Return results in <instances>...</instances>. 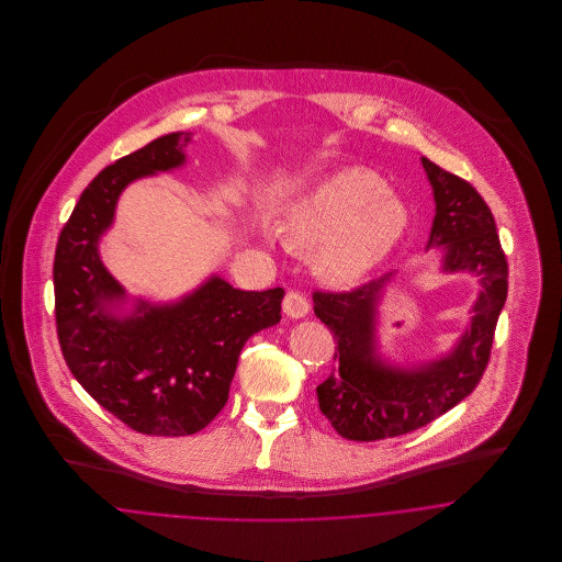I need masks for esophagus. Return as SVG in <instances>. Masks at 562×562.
<instances>
[{
	"label": "esophagus",
	"mask_w": 562,
	"mask_h": 562,
	"mask_svg": "<svg viewBox=\"0 0 562 562\" xmlns=\"http://www.w3.org/2000/svg\"><path fill=\"white\" fill-rule=\"evenodd\" d=\"M283 314L290 318H305L310 314V301L301 292L290 290L283 299Z\"/></svg>",
	"instance_id": "1"
}]
</instances>
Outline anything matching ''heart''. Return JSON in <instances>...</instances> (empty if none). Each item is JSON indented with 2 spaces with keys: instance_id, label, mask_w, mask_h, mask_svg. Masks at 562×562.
<instances>
[{
  "instance_id": "obj_1",
  "label": "heart",
  "mask_w": 562,
  "mask_h": 562,
  "mask_svg": "<svg viewBox=\"0 0 562 562\" xmlns=\"http://www.w3.org/2000/svg\"><path fill=\"white\" fill-rule=\"evenodd\" d=\"M408 212L385 181L366 168H344L299 194L281 221L292 246H318L316 266L330 283H355L402 240Z\"/></svg>"
}]
</instances>
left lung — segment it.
I'll return each instance as SVG.
<instances>
[{"label":"left lung","mask_w":562,"mask_h":562,"mask_svg":"<svg viewBox=\"0 0 562 562\" xmlns=\"http://www.w3.org/2000/svg\"><path fill=\"white\" fill-rule=\"evenodd\" d=\"M435 196L430 246L443 272H474L481 294L457 346L428 363L401 368L376 352V307L394 272L350 292H314V312L333 333L337 363L318 385L330 426L352 441H376L422 428L468 398L488 363L495 324L508 292V263L493 214L465 179L422 158Z\"/></svg>","instance_id":"8db88e82"}]
</instances>
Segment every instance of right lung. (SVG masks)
Listing matches in <instances>:
<instances>
[{"label": "right lung", "mask_w": 562, "mask_h": 562, "mask_svg": "<svg viewBox=\"0 0 562 562\" xmlns=\"http://www.w3.org/2000/svg\"><path fill=\"white\" fill-rule=\"evenodd\" d=\"M188 132L166 134L103 168L81 192L54 259L56 326L65 361L105 411L143 435L181 437L205 428L225 406L241 346L281 321L283 290L244 292L210 277L170 305L112 307L123 285L105 270L99 240L121 192L136 179L179 168Z\"/></svg>", "instance_id": "1"}]
</instances>
